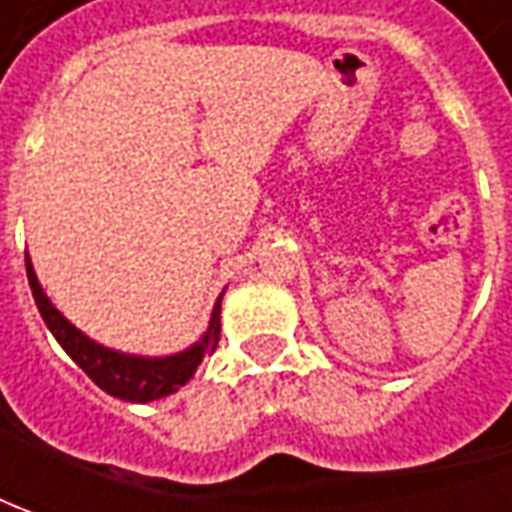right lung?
Returning a JSON list of instances; mask_svg holds the SVG:
<instances>
[{"label": "right lung", "instance_id": "add662e5", "mask_svg": "<svg viewBox=\"0 0 512 512\" xmlns=\"http://www.w3.org/2000/svg\"><path fill=\"white\" fill-rule=\"evenodd\" d=\"M25 265H28V282L30 290H33V302L39 307V313H42L45 325L53 333V339L62 344V350L68 353L70 359L88 373L93 384H99L105 393L122 399V402L145 404L176 393L179 387H185L193 379L196 367L219 344V333H222V319L219 316H222V296H225V290L216 299L207 330L202 333L199 342H193L185 350H179V353H170V356H136V353H122V350L105 347L96 339H90L88 333H82L76 325H70L68 319L56 310V305L50 302L42 285H39L30 256H25Z\"/></svg>", "mask_w": 512, "mask_h": 512}]
</instances>
